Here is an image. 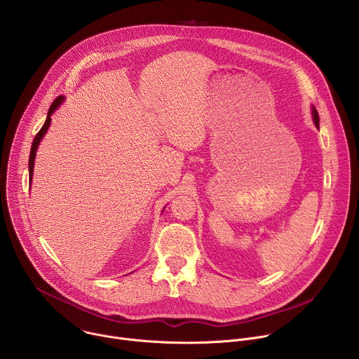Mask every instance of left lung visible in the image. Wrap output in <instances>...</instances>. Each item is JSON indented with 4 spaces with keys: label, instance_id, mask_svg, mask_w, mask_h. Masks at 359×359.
<instances>
[{
    "label": "left lung",
    "instance_id": "1",
    "mask_svg": "<svg viewBox=\"0 0 359 359\" xmlns=\"http://www.w3.org/2000/svg\"><path fill=\"white\" fill-rule=\"evenodd\" d=\"M313 121H314V125H316V128H318V122H320V119H318V114H317V111H316V108L313 107Z\"/></svg>",
    "mask_w": 359,
    "mask_h": 359
}]
</instances>
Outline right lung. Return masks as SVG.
I'll list each match as a JSON object with an SVG mask.
<instances>
[{
    "label": "right lung",
    "mask_w": 359,
    "mask_h": 359,
    "mask_svg": "<svg viewBox=\"0 0 359 359\" xmlns=\"http://www.w3.org/2000/svg\"><path fill=\"white\" fill-rule=\"evenodd\" d=\"M65 101V97H57L55 101H53V104L50 105V108H49V112H48V118H46V122L43 123V126H42V129L38 132V135L35 136V139H34V143H32V147H31V154H29V178H31V181H32V174H34V163H35V156H36V150H38V146H39V143H41V140H42V137L45 136V133L48 132V129H49V125H50V121H52V114L59 108V105L62 104Z\"/></svg>",
    "instance_id": "obj_1"
}]
</instances>
